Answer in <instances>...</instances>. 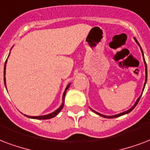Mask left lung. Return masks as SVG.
<instances>
[{
	"label": "left lung",
	"mask_w": 150,
	"mask_h": 150,
	"mask_svg": "<svg viewBox=\"0 0 150 150\" xmlns=\"http://www.w3.org/2000/svg\"><path fill=\"white\" fill-rule=\"evenodd\" d=\"M134 40H135V41H136V42H137V44H138V45H139V43L138 42V41H137V40H136V39H135V38H134ZM139 46H140V45H139ZM141 51H142V48H141ZM142 56H143V52H142ZM143 59H144V56H143ZM144 62H145V67H146V81H145V83H144V87H143V89H142V91H144V88H145V86H146V81H147V67H146V61H145V59H144ZM141 96H140V97H139V98H138V99H137L135 104H134V105H133V106H132V107L131 108L130 110H127V111H125V112H121V113H120V114L114 115V116H105V115H103V114H101V113H98V112H96V111H94V110H93V111L95 112H96V113H97V114H98V115H99V116H101V117H105V118H115V117H120V116H122V115L127 114V113H128V112H131V111H132V110H134V108L135 107V106H136L137 104H138V103H139V99H140V98H141Z\"/></svg>",
	"instance_id": "1"
}]
</instances>
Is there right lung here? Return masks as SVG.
<instances>
[{
    "instance_id": "add662e5",
    "label": "right lung",
    "mask_w": 150,
    "mask_h": 150,
    "mask_svg": "<svg viewBox=\"0 0 150 150\" xmlns=\"http://www.w3.org/2000/svg\"><path fill=\"white\" fill-rule=\"evenodd\" d=\"M6 63H7V60L5 61V63H4V85H6V81H5V68H6ZM69 85H70V83H69L67 87L66 88V90H65L64 93H63V96H62V100H63V103L61 105V106L56 110L54 112H52V113H50V114H47V115H45V116H38V117H30V116H26L25 115V117H30V118H33V119H37V120H47V119H51L52 117H55L59 112H60V110H62V107H63V105H64V99H65V96H66V93H67V90L69 88Z\"/></svg>"
}]
</instances>
